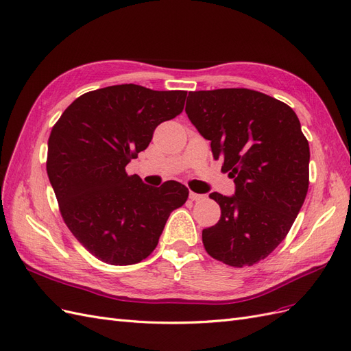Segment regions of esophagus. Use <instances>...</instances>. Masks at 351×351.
Here are the masks:
<instances>
[{"label":"esophagus","instance_id":"obj_1","mask_svg":"<svg viewBox=\"0 0 351 351\" xmlns=\"http://www.w3.org/2000/svg\"><path fill=\"white\" fill-rule=\"evenodd\" d=\"M189 199L191 201H202V199H206V195H202V194H197V192H189Z\"/></svg>","mask_w":351,"mask_h":351}]
</instances>
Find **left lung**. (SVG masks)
<instances>
[{
    "instance_id": "1",
    "label": "left lung",
    "mask_w": 351,
    "mask_h": 351,
    "mask_svg": "<svg viewBox=\"0 0 351 351\" xmlns=\"http://www.w3.org/2000/svg\"><path fill=\"white\" fill-rule=\"evenodd\" d=\"M185 112L236 188L232 197L210 194L221 217L202 230V243L223 264L254 265L287 236L308 194L311 153L299 118L250 88L189 92Z\"/></svg>"
}]
</instances>
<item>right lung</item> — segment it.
Listing matches in <instances>:
<instances>
[{
	"label": "right lung",
	"instance_id": "1",
	"mask_svg": "<svg viewBox=\"0 0 351 351\" xmlns=\"http://www.w3.org/2000/svg\"><path fill=\"white\" fill-rule=\"evenodd\" d=\"M186 92L119 84L84 93L64 110L48 140L47 172L75 239L110 265L149 256L189 191L176 180L145 185L125 166L149 147L159 123L184 110Z\"/></svg>",
	"mask_w": 351,
	"mask_h": 351
}]
</instances>
